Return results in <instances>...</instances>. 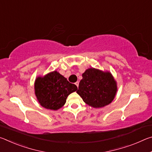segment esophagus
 I'll use <instances>...</instances> for the list:
<instances>
[{
    "label": "esophagus",
    "mask_w": 152,
    "mask_h": 152,
    "mask_svg": "<svg viewBox=\"0 0 152 152\" xmlns=\"http://www.w3.org/2000/svg\"><path fill=\"white\" fill-rule=\"evenodd\" d=\"M75 84H76L77 87H78V86H79V82L77 81L76 82H75Z\"/></svg>",
    "instance_id": "34e87169"
}]
</instances>
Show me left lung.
<instances>
[{
	"label": "left lung",
	"instance_id": "8db88e82",
	"mask_svg": "<svg viewBox=\"0 0 152 152\" xmlns=\"http://www.w3.org/2000/svg\"><path fill=\"white\" fill-rule=\"evenodd\" d=\"M117 92V84L109 71L90 68L82 74L76 91L90 107L101 108L109 104Z\"/></svg>",
	"mask_w": 152,
	"mask_h": 152
}]
</instances>
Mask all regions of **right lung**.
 <instances>
[{
    "label": "right lung",
    "instance_id": "right-lung-1",
    "mask_svg": "<svg viewBox=\"0 0 152 152\" xmlns=\"http://www.w3.org/2000/svg\"><path fill=\"white\" fill-rule=\"evenodd\" d=\"M34 89L41 106L57 110L65 104L68 95L76 91L78 88L58 71H53L44 76H37L35 80Z\"/></svg>",
    "mask_w": 152,
    "mask_h": 152
}]
</instances>
